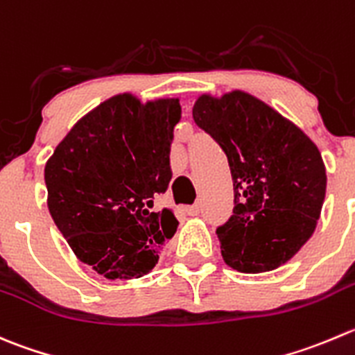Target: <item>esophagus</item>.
<instances>
[{
    "label": "esophagus",
    "instance_id": "obj_1",
    "mask_svg": "<svg viewBox=\"0 0 355 355\" xmlns=\"http://www.w3.org/2000/svg\"><path fill=\"white\" fill-rule=\"evenodd\" d=\"M199 211H201V206L199 205H192V206H187V208H185V213H187L189 216H198Z\"/></svg>",
    "mask_w": 355,
    "mask_h": 355
}]
</instances>
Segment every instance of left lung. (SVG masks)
Returning a JSON list of instances; mask_svg holds the SVG:
<instances>
[{"label":"left lung","mask_w":355,"mask_h":355,"mask_svg":"<svg viewBox=\"0 0 355 355\" xmlns=\"http://www.w3.org/2000/svg\"><path fill=\"white\" fill-rule=\"evenodd\" d=\"M192 116L220 144L232 175V216L216 229L223 261L244 274L277 269L307 243L321 216L326 166L318 146L243 90L199 95Z\"/></svg>","instance_id":"left-lung-1"}]
</instances>
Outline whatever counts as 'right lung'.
Segmentation results:
<instances>
[{
    "instance_id": "1",
    "label": "right lung",
    "mask_w": 355,
    "mask_h": 355,
    "mask_svg": "<svg viewBox=\"0 0 355 355\" xmlns=\"http://www.w3.org/2000/svg\"><path fill=\"white\" fill-rule=\"evenodd\" d=\"M178 98L118 94L78 119L44 164L46 205L79 261L111 281L149 274L177 232L156 198L171 180Z\"/></svg>"
}]
</instances>
